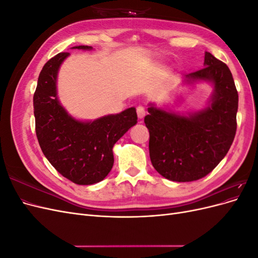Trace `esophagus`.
Returning <instances> with one entry per match:
<instances>
[{"instance_id": "esophagus-1", "label": "esophagus", "mask_w": 258, "mask_h": 258, "mask_svg": "<svg viewBox=\"0 0 258 258\" xmlns=\"http://www.w3.org/2000/svg\"><path fill=\"white\" fill-rule=\"evenodd\" d=\"M137 114H138V117L139 119H143L144 116H145V110L143 106H138L137 107Z\"/></svg>"}]
</instances>
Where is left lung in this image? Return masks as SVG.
Wrapping results in <instances>:
<instances>
[{"mask_svg":"<svg viewBox=\"0 0 258 258\" xmlns=\"http://www.w3.org/2000/svg\"><path fill=\"white\" fill-rule=\"evenodd\" d=\"M204 66L186 74L185 82L212 83L214 91L205 110L185 116L150 104L144 118L152 165L170 181L192 182L209 174L236 136L239 98L230 70L208 51Z\"/></svg>","mask_w":258,"mask_h":258,"instance_id":"1","label":"left lung"}]
</instances>
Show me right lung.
Masks as SVG:
<instances>
[{
    "label": "right lung",
    "mask_w": 258,
    "mask_h": 258,
    "mask_svg": "<svg viewBox=\"0 0 258 258\" xmlns=\"http://www.w3.org/2000/svg\"><path fill=\"white\" fill-rule=\"evenodd\" d=\"M72 48L91 50V46ZM60 52L46 62L33 96L35 131L45 157L58 172L79 185H91L110 173L114 165L113 146L137 123L135 107L81 121L69 115L57 97L59 68L69 57Z\"/></svg>",
    "instance_id": "add662e5"
}]
</instances>
